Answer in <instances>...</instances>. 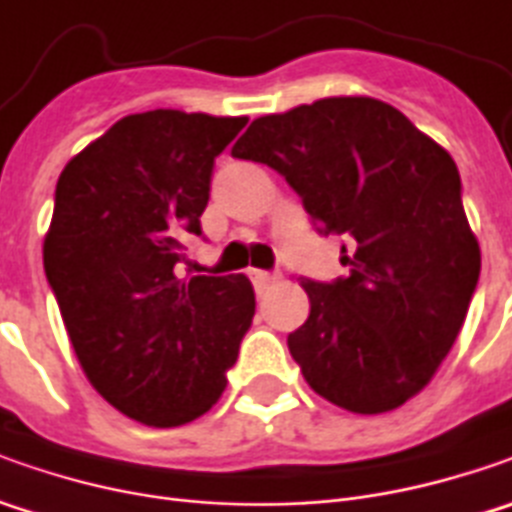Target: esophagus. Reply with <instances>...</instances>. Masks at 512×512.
<instances>
[{
    "instance_id": "obj_1",
    "label": "esophagus",
    "mask_w": 512,
    "mask_h": 512,
    "mask_svg": "<svg viewBox=\"0 0 512 512\" xmlns=\"http://www.w3.org/2000/svg\"><path fill=\"white\" fill-rule=\"evenodd\" d=\"M250 282L256 287V293H265L267 287L276 285V276L267 273V270H250Z\"/></svg>"
}]
</instances>
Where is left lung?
<instances>
[{
  "mask_svg": "<svg viewBox=\"0 0 512 512\" xmlns=\"http://www.w3.org/2000/svg\"><path fill=\"white\" fill-rule=\"evenodd\" d=\"M230 153L282 173L316 230L350 247L347 276L302 282L310 316L287 347L307 384L367 416L416 396L456 342L482 270L450 153L370 96L253 119Z\"/></svg>",
  "mask_w": 512,
  "mask_h": 512,
  "instance_id": "1",
  "label": "left lung"
}]
</instances>
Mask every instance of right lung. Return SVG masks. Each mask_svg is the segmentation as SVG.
I'll return each instance as SVG.
<instances>
[{
  "label": "right lung",
  "mask_w": 512,
  "mask_h": 512,
  "mask_svg": "<svg viewBox=\"0 0 512 512\" xmlns=\"http://www.w3.org/2000/svg\"><path fill=\"white\" fill-rule=\"evenodd\" d=\"M245 116L148 110L73 156L45 236V276L90 384L119 413L179 427L225 393L256 313L247 276L179 279L202 236L213 162Z\"/></svg>",
  "instance_id": "1"
}]
</instances>
